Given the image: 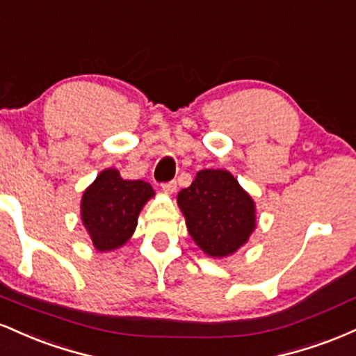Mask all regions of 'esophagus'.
<instances>
[{
	"mask_svg": "<svg viewBox=\"0 0 356 356\" xmlns=\"http://www.w3.org/2000/svg\"><path fill=\"white\" fill-rule=\"evenodd\" d=\"M162 189H164L167 194H174V192L177 191V182H175V181L164 182V184H162Z\"/></svg>",
	"mask_w": 356,
	"mask_h": 356,
	"instance_id": "esophagus-1",
	"label": "esophagus"
}]
</instances>
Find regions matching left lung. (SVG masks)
Wrapping results in <instances>:
<instances>
[{
	"instance_id": "1",
	"label": "left lung",
	"mask_w": 356,
	"mask_h": 356,
	"mask_svg": "<svg viewBox=\"0 0 356 356\" xmlns=\"http://www.w3.org/2000/svg\"><path fill=\"white\" fill-rule=\"evenodd\" d=\"M177 204L194 243L211 257L236 252L256 227L254 201L227 170H199Z\"/></svg>"
}]
</instances>
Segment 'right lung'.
Returning <instances> with one entry per match:
<instances>
[{
    "instance_id": "right-lung-1",
    "label": "right lung",
    "mask_w": 356,
    "mask_h": 356,
    "mask_svg": "<svg viewBox=\"0 0 356 356\" xmlns=\"http://www.w3.org/2000/svg\"><path fill=\"white\" fill-rule=\"evenodd\" d=\"M155 192L149 182L125 181L105 169L81 195V222L100 252L122 248L132 238L142 207Z\"/></svg>"
}]
</instances>
